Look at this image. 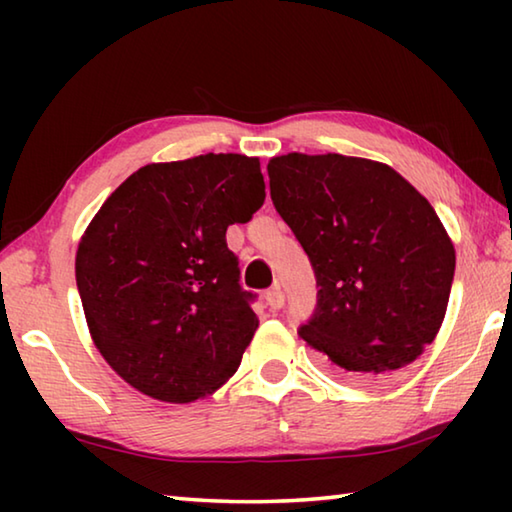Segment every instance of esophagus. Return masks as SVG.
<instances>
[{"instance_id":"1","label":"esophagus","mask_w":512,"mask_h":512,"mask_svg":"<svg viewBox=\"0 0 512 512\" xmlns=\"http://www.w3.org/2000/svg\"><path fill=\"white\" fill-rule=\"evenodd\" d=\"M266 302H268V307H271L273 311H280L284 307V293H282V289L280 287H273L271 291H268L266 293Z\"/></svg>"}]
</instances>
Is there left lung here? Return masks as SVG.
<instances>
[{"label": "left lung", "instance_id": "8db88e82", "mask_svg": "<svg viewBox=\"0 0 512 512\" xmlns=\"http://www.w3.org/2000/svg\"><path fill=\"white\" fill-rule=\"evenodd\" d=\"M268 178L316 273V311L300 339L359 384L418 359L443 325L456 268L427 198L388 164L339 153L280 155Z\"/></svg>", "mask_w": 512, "mask_h": 512}]
</instances>
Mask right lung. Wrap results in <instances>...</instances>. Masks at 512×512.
I'll return each instance as SVG.
<instances>
[{
	"label": "right lung",
	"instance_id": "add662e5",
	"mask_svg": "<svg viewBox=\"0 0 512 512\" xmlns=\"http://www.w3.org/2000/svg\"><path fill=\"white\" fill-rule=\"evenodd\" d=\"M257 158L207 153L128 176L76 250V287L101 357L137 391L187 404L235 375L259 325L225 244L264 205Z\"/></svg>",
	"mask_w": 512,
	"mask_h": 512
}]
</instances>
